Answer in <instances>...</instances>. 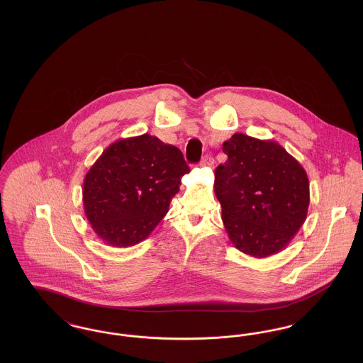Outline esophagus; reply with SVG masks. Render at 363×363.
<instances>
[{
	"mask_svg": "<svg viewBox=\"0 0 363 363\" xmlns=\"http://www.w3.org/2000/svg\"><path fill=\"white\" fill-rule=\"evenodd\" d=\"M213 163H215V160H213V157L211 155H206L203 157V160H201V164L203 166H209V167H212L213 166Z\"/></svg>",
	"mask_w": 363,
	"mask_h": 363,
	"instance_id": "1",
	"label": "esophagus"
}]
</instances>
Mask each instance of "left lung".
<instances>
[{"label": "left lung", "instance_id": "1", "mask_svg": "<svg viewBox=\"0 0 363 363\" xmlns=\"http://www.w3.org/2000/svg\"><path fill=\"white\" fill-rule=\"evenodd\" d=\"M223 152L227 160L215 170L213 189L228 238L247 256H272L306 220V172L274 140L235 133Z\"/></svg>", "mask_w": 363, "mask_h": 363}]
</instances>
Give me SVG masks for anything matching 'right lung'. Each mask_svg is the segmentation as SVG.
<instances>
[{
	"mask_svg": "<svg viewBox=\"0 0 363 363\" xmlns=\"http://www.w3.org/2000/svg\"><path fill=\"white\" fill-rule=\"evenodd\" d=\"M189 172L182 152L155 136L118 140L84 178L86 219L106 243L133 246L159 225Z\"/></svg>",
	"mask_w": 363,
	"mask_h": 363,
	"instance_id": "1",
	"label": "right lung"
}]
</instances>
